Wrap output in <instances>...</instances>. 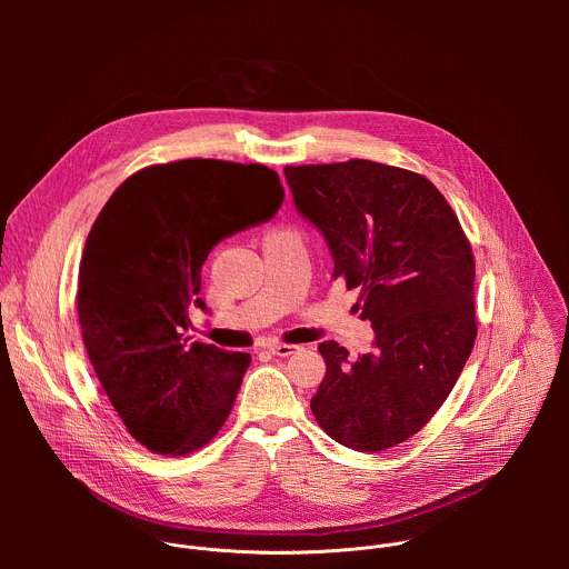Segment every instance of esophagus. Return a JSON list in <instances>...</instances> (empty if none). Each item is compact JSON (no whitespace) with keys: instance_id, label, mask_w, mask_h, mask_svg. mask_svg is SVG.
<instances>
[{"instance_id":"34e87169","label":"esophagus","mask_w":569,"mask_h":569,"mask_svg":"<svg viewBox=\"0 0 569 569\" xmlns=\"http://www.w3.org/2000/svg\"><path fill=\"white\" fill-rule=\"evenodd\" d=\"M268 349H270V353H274V356H279V358H288V356H292L299 347H295V345H283V342H274V345H270Z\"/></svg>"}]
</instances>
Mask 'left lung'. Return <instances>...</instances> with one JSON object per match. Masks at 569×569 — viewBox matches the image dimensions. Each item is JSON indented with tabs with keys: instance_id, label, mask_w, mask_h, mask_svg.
Wrapping results in <instances>:
<instances>
[{
	"instance_id": "left-lung-1",
	"label": "left lung",
	"mask_w": 569,
	"mask_h": 569,
	"mask_svg": "<svg viewBox=\"0 0 569 569\" xmlns=\"http://www.w3.org/2000/svg\"><path fill=\"white\" fill-rule=\"evenodd\" d=\"M283 173L297 211L329 242L333 279L360 290V317L376 333L373 349L356 360L333 340L319 345L327 376L310 410L347 448H393L432 419L472 351L470 242L419 173L369 159Z\"/></svg>"
}]
</instances>
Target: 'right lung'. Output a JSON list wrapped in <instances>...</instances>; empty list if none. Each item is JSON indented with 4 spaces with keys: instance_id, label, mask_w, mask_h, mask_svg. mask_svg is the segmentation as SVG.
Segmentation results:
<instances>
[{
    "instance_id": "obj_1",
    "label": "right lung",
    "mask_w": 569,
    "mask_h": 569,
    "mask_svg": "<svg viewBox=\"0 0 569 569\" xmlns=\"http://www.w3.org/2000/svg\"><path fill=\"white\" fill-rule=\"evenodd\" d=\"M283 202L263 164L180 159L130 176L106 202L78 272V321L97 378L128 432L180 457L227 421L252 358L189 336L213 246Z\"/></svg>"
}]
</instances>
